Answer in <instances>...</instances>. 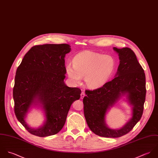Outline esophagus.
I'll use <instances>...</instances> for the list:
<instances>
[{
    "label": "esophagus",
    "mask_w": 158,
    "mask_h": 158,
    "mask_svg": "<svg viewBox=\"0 0 158 158\" xmlns=\"http://www.w3.org/2000/svg\"><path fill=\"white\" fill-rule=\"evenodd\" d=\"M84 96H85V93H84V92H82L81 93V99H83Z\"/></svg>",
    "instance_id": "1"
}]
</instances>
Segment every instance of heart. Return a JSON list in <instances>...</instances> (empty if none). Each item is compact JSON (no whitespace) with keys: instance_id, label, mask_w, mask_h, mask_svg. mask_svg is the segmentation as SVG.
<instances>
[{"instance_id":"obj_1","label":"heart","mask_w":158,"mask_h":158,"mask_svg":"<svg viewBox=\"0 0 158 158\" xmlns=\"http://www.w3.org/2000/svg\"><path fill=\"white\" fill-rule=\"evenodd\" d=\"M115 65V60L112 56L85 51L74 57L73 64L67 63L65 69L73 83H79L84 76L86 87L96 89L103 86L110 79Z\"/></svg>"}]
</instances>
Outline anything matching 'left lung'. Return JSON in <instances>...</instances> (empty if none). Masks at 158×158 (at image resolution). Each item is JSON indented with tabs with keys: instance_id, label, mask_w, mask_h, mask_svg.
<instances>
[{
	"instance_id": "8db88e82",
	"label": "left lung",
	"mask_w": 158,
	"mask_h": 158,
	"mask_svg": "<svg viewBox=\"0 0 158 158\" xmlns=\"http://www.w3.org/2000/svg\"><path fill=\"white\" fill-rule=\"evenodd\" d=\"M113 49L120 59L115 77L100 88L86 90L83 103L85 118L90 130L101 137L116 138L128 133L140 120L145 101L146 82L144 70L133 51L129 48ZM125 94L132 106V117L120 129H110L105 123L106 113Z\"/></svg>"
}]
</instances>
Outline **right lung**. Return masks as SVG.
Returning a JSON list of instances; mask_svg holds the SVG:
<instances>
[{"label":"right lung","instance_id":"1","mask_svg":"<svg viewBox=\"0 0 158 158\" xmlns=\"http://www.w3.org/2000/svg\"><path fill=\"white\" fill-rule=\"evenodd\" d=\"M71 51L67 44L34 46L18 67L13 96L15 113L28 132L38 137L58 133L63 127L73 102L80 98L81 90L64 82L65 55ZM40 105L46 115L44 125L32 128L25 116L32 106Z\"/></svg>","mask_w":158,"mask_h":158}]
</instances>
